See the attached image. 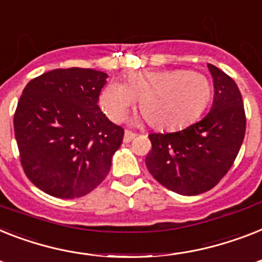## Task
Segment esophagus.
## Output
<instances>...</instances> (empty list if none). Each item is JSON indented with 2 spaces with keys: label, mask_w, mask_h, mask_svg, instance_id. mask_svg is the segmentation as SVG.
<instances>
[{
  "label": "esophagus",
  "mask_w": 262,
  "mask_h": 262,
  "mask_svg": "<svg viewBox=\"0 0 262 262\" xmlns=\"http://www.w3.org/2000/svg\"><path fill=\"white\" fill-rule=\"evenodd\" d=\"M135 137H136V133H133V132H130V130H125V135H124L125 142H130Z\"/></svg>",
  "instance_id": "obj_1"
}]
</instances>
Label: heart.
Instances as JSON below:
<instances>
[{
	"mask_svg": "<svg viewBox=\"0 0 262 262\" xmlns=\"http://www.w3.org/2000/svg\"><path fill=\"white\" fill-rule=\"evenodd\" d=\"M208 78L198 71L161 70L133 71L124 83L103 89L99 103L112 121H121L138 99V110L156 129H178L191 124L211 99Z\"/></svg>",
	"mask_w": 262,
	"mask_h": 262,
	"instance_id": "1",
	"label": "heart"
}]
</instances>
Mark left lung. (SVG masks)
I'll list each match as a JSON object with an SVG mask.
<instances>
[{
    "instance_id": "1",
    "label": "left lung",
    "mask_w": 262,
    "mask_h": 262,
    "mask_svg": "<svg viewBox=\"0 0 262 262\" xmlns=\"http://www.w3.org/2000/svg\"><path fill=\"white\" fill-rule=\"evenodd\" d=\"M214 102L205 118L173 133H150L145 157L150 175L180 195L211 190L234 164L246 130L241 91L231 76L212 64Z\"/></svg>"
}]
</instances>
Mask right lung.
I'll use <instances>...</instances> for the list:
<instances>
[{"label":"right lung","instance_id":"add662e5","mask_svg":"<svg viewBox=\"0 0 262 262\" xmlns=\"http://www.w3.org/2000/svg\"><path fill=\"white\" fill-rule=\"evenodd\" d=\"M105 72L57 69L25 86L13 117L20 161L37 188L75 199L99 186L122 144L124 129L101 112Z\"/></svg>","mask_w":262,"mask_h":262}]
</instances>
